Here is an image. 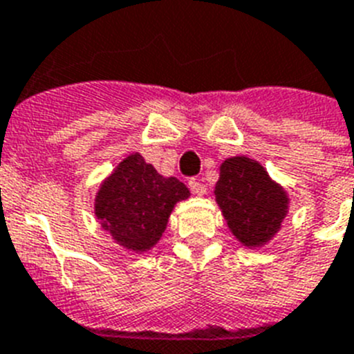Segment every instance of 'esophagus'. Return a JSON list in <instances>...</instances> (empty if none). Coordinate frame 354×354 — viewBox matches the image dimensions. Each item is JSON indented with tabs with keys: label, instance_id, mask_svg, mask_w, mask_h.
<instances>
[{
	"label": "esophagus",
	"instance_id": "1",
	"mask_svg": "<svg viewBox=\"0 0 354 354\" xmlns=\"http://www.w3.org/2000/svg\"><path fill=\"white\" fill-rule=\"evenodd\" d=\"M189 187H190V190H192V194H196V196L207 194V185H205V183H201L198 178H190Z\"/></svg>",
	"mask_w": 354,
	"mask_h": 354
}]
</instances>
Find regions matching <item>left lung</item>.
Returning a JSON list of instances; mask_svg holds the SVG:
<instances>
[{
	"instance_id": "obj_1",
	"label": "left lung",
	"mask_w": 354,
	"mask_h": 354,
	"mask_svg": "<svg viewBox=\"0 0 354 354\" xmlns=\"http://www.w3.org/2000/svg\"><path fill=\"white\" fill-rule=\"evenodd\" d=\"M214 194L230 232L248 248L267 244L279 232L288 212L283 187L248 156L224 160Z\"/></svg>"
}]
</instances>
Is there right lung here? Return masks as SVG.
Listing matches in <instances>:
<instances>
[{
  "instance_id": "right-lung-1",
  "label": "right lung",
  "mask_w": 354,
  "mask_h": 354,
  "mask_svg": "<svg viewBox=\"0 0 354 354\" xmlns=\"http://www.w3.org/2000/svg\"><path fill=\"white\" fill-rule=\"evenodd\" d=\"M190 196L180 180L158 174L139 153H131L101 183L94 214L124 250L144 253L165 232L174 205Z\"/></svg>"
}]
</instances>
